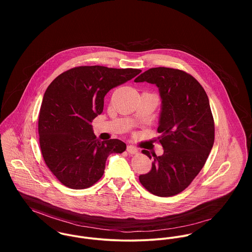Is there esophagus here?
<instances>
[{
	"mask_svg": "<svg viewBox=\"0 0 252 252\" xmlns=\"http://www.w3.org/2000/svg\"><path fill=\"white\" fill-rule=\"evenodd\" d=\"M127 151H128L130 154H137V153L139 152L138 148L135 147V146H133V145H131V144L127 146Z\"/></svg>",
	"mask_w": 252,
	"mask_h": 252,
	"instance_id": "1",
	"label": "esophagus"
}]
</instances>
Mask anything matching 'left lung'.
<instances>
[{
  "instance_id": "8db88e82",
  "label": "left lung",
  "mask_w": 252,
  "mask_h": 252,
  "mask_svg": "<svg viewBox=\"0 0 252 252\" xmlns=\"http://www.w3.org/2000/svg\"><path fill=\"white\" fill-rule=\"evenodd\" d=\"M155 84L161 97L158 137L164 153L153 155L151 171L139 177L150 193L160 197L183 191L204 167L215 143V122L208 95L189 73L152 68L135 82ZM143 153L151 158L149 151Z\"/></svg>"
}]
</instances>
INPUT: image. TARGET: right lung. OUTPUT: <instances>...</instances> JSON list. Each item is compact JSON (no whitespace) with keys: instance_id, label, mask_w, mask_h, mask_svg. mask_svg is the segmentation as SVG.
Here are the masks:
<instances>
[{"instance_id":"obj_1","label":"right lung","mask_w":252,"mask_h":252,"mask_svg":"<svg viewBox=\"0 0 252 252\" xmlns=\"http://www.w3.org/2000/svg\"><path fill=\"white\" fill-rule=\"evenodd\" d=\"M141 72L81 66L61 73L47 87L38 116L39 145L46 166L65 186H92L104 175L108 155L126 149L120 140H98L91 122L103 112L108 91Z\"/></svg>"}]
</instances>
